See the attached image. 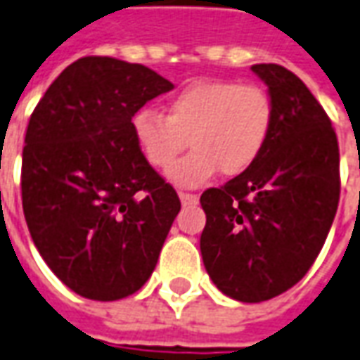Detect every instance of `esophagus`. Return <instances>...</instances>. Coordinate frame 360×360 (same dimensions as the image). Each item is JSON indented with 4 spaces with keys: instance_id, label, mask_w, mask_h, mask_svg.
Segmentation results:
<instances>
[{
    "instance_id": "esophagus-1",
    "label": "esophagus",
    "mask_w": 360,
    "mask_h": 360,
    "mask_svg": "<svg viewBox=\"0 0 360 360\" xmlns=\"http://www.w3.org/2000/svg\"><path fill=\"white\" fill-rule=\"evenodd\" d=\"M179 199H181V202H183V205L187 207V205H197L199 197H197L195 193H185V191H181Z\"/></svg>"
}]
</instances>
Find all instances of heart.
<instances>
[{
  "label": "heart",
  "instance_id": "1",
  "mask_svg": "<svg viewBox=\"0 0 360 360\" xmlns=\"http://www.w3.org/2000/svg\"><path fill=\"white\" fill-rule=\"evenodd\" d=\"M276 108L270 92L238 80H207L183 88L167 102V116L139 108L129 129L143 160L167 169L186 145L193 151L167 173L179 187H199L219 171L234 177L250 169L272 136Z\"/></svg>",
  "mask_w": 360,
  "mask_h": 360
}]
</instances>
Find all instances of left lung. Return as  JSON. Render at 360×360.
<instances>
[{
	"label": "left lung",
	"mask_w": 360,
	"mask_h": 360,
	"mask_svg": "<svg viewBox=\"0 0 360 360\" xmlns=\"http://www.w3.org/2000/svg\"><path fill=\"white\" fill-rule=\"evenodd\" d=\"M276 120L262 155L200 195V254L214 285L236 302L272 300L315 262L339 205V143L321 104L292 70L254 65Z\"/></svg>",
	"instance_id": "8db88e82"
}]
</instances>
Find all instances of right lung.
I'll list each match as a JSON object with an SVG mask.
<instances>
[{
	"instance_id": "right-lung-1",
	"label": "right lung",
	"mask_w": 360,
	"mask_h": 360,
	"mask_svg": "<svg viewBox=\"0 0 360 360\" xmlns=\"http://www.w3.org/2000/svg\"><path fill=\"white\" fill-rule=\"evenodd\" d=\"M173 90L143 65L84 57L31 114L21 199L37 250L82 297L116 302L148 282L181 200L143 160L129 118Z\"/></svg>"
}]
</instances>
